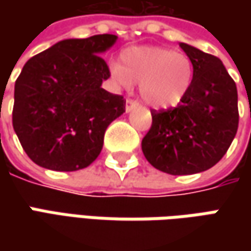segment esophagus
Segmentation results:
<instances>
[{
  "mask_svg": "<svg viewBox=\"0 0 251 251\" xmlns=\"http://www.w3.org/2000/svg\"><path fill=\"white\" fill-rule=\"evenodd\" d=\"M138 104H140V103L137 100H134V99H127V100H126V111H131L132 109H135Z\"/></svg>",
  "mask_w": 251,
  "mask_h": 251,
  "instance_id": "1",
  "label": "esophagus"
}]
</instances>
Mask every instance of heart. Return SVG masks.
<instances>
[{"label":"heart","mask_w":251,"mask_h":251,"mask_svg":"<svg viewBox=\"0 0 251 251\" xmlns=\"http://www.w3.org/2000/svg\"><path fill=\"white\" fill-rule=\"evenodd\" d=\"M121 64L113 63V79L123 88L140 83L142 100L156 109H170L186 99L194 79L187 54L170 49L142 46L121 53Z\"/></svg>","instance_id":"obj_1"}]
</instances>
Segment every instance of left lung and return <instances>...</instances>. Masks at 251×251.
<instances>
[{
	"instance_id": "8db88e82",
	"label": "left lung",
	"mask_w": 251,
	"mask_h": 251,
	"mask_svg": "<svg viewBox=\"0 0 251 251\" xmlns=\"http://www.w3.org/2000/svg\"><path fill=\"white\" fill-rule=\"evenodd\" d=\"M194 67L186 99L168 110H151L152 126L142 152L153 168L173 176L194 175L217 165L239 126L237 89L222 61L180 43Z\"/></svg>"
}]
</instances>
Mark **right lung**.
I'll return each mask as SVG.
<instances>
[{
    "mask_svg": "<svg viewBox=\"0 0 251 251\" xmlns=\"http://www.w3.org/2000/svg\"><path fill=\"white\" fill-rule=\"evenodd\" d=\"M114 34L67 39L36 54L15 82L12 126L27 156L57 172L89 166L106 128L126 111L121 95L101 88L110 76L101 53Z\"/></svg>",
    "mask_w": 251,
    "mask_h": 251,
    "instance_id": "obj_1",
    "label": "right lung"
}]
</instances>
